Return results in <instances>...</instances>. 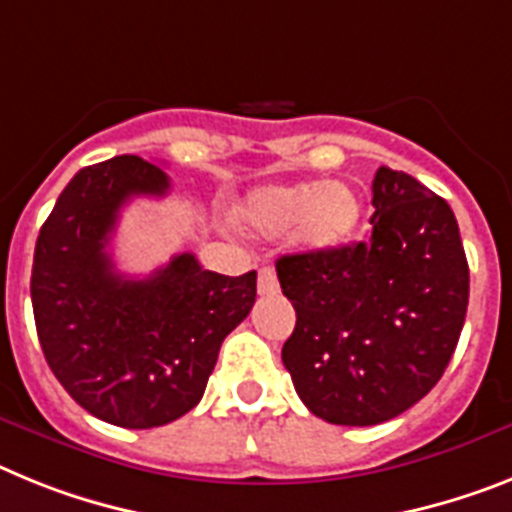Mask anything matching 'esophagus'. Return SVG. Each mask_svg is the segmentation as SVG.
Returning a JSON list of instances; mask_svg holds the SVG:
<instances>
[{
  "label": "esophagus",
  "mask_w": 512,
  "mask_h": 512,
  "mask_svg": "<svg viewBox=\"0 0 512 512\" xmlns=\"http://www.w3.org/2000/svg\"><path fill=\"white\" fill-rule=\"evenodd\" d=\"M277 292V274L274 269L264 266L259 272V295H274Z\"/></svg>",
  "instance_id": "1"
}]
</instances>
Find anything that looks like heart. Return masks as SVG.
<instances>
[{"label":"heart","mask_w":512,"mask_h":512,"mask_svg":"<svg viewBox=\"0 0 512 512\" xmlns=\"http://www.w3.org/2000/svg\"><path fill=\"white\" fill-rule=\"evenodd\" d=\"M238 217L243 225L264 235L292 230L300 248L323 253L342 248L357 233L362 202L347 183H279L248 194L238 207Z\"/></svg>","instance_id":"1"}]
</instances>
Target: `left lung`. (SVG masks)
Masks as SVG:
<instances>
[{
  "mask_svg": "<svg viewBox=\"0 0 512 512\" xmlns=\"http://www.w3.org/2000/svg\"><path fill=\"white\" fill-rule=\"evenodd\" d=\"M373 235L277 259L298 321L282 347L295 391L331 425L399 417L440 381L469 305V264L445 199L378 168Z\"/></svg>",
  "mask_w": 512,
  "mask_h": 512,
  "instance_id": "8db88e82",
  "label": "left lung"
}]
</instances>
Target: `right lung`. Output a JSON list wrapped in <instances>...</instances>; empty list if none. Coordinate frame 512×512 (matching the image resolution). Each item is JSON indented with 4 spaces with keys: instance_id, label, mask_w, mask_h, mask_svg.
<instances>
[{
    "instance_id": "add662e5",
    "label": "right lung",
    "mask_w": 512,
    "mask_h": 512,
    "mask_svg": "<svg viewBox=\"0 0 512 512\" xmlns=\"http://www.w3.org/2000/svg\"><path fill=\"white\" fill-rule=\"evenodd\" d=\"M165 170L119 155L82 168L43 222L30 298L48 368L82 409L129 430L168 425L204 396L225 336L256 303V272H207L178 253L150 277L116 272L121 207L165 196Z\"/></svg>"
}]
</instances>
